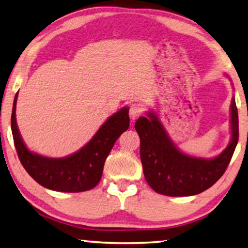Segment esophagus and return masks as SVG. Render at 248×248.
<instances>
[{"label": "esophagus", "mask_w": 248, "mask_h": 248, "mask_svg": "<svg viewBox=\"0 0 248 248\" xmlns=\"http://www.w3.org/2000/svg\"><path fill=\"white\" fill-rule=\"evenodd\" d=\"M143 109L139 104H132L130 106V110H129V116H130L131 120H136L141 113H142Z\"/></svg>", "instance_id": "34e87169"}]
</instances>
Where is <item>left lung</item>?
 I'll use <instances>...</instances> for the list:
<instances>
[{"instance_id": "8db88e82", "label": "left lung", "mask_w": 248, "mask_h": 248, "mask_svg": "<svg viewBox=\"0 0 248 248\" xmlns=\"http://www.w3.org/2000/svg\"><path fill=\"white\" fill-rule=\"evenodd\" d=\"M140 117L135 128L140 137V158L144 178L156 193L188 196L207 190L225 172L238 141V112L231 105L232 138L221 155L213 159L194 158L181 152L155 112Z\"/></svg>"}]
</instances>
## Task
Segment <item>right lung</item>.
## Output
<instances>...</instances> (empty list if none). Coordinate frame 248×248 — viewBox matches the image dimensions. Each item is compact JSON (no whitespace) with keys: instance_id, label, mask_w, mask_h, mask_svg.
<instances>
[{"instance_id":"add662e5","label":"right lung","mask_w":248,"mask_h":248,"mask_svg":"<svg viewBox=\"0 0 248 248\" xmlns=\"http://www.w3.org/2000/svg\"><path fill=\"white\" fill-rule=\"evenodd\" d=\"M15 95L11 127L15 149L27 173L42 186L58 192H84L95 187L101 179L105 161L120 135L129 128V109H120L98 129L95 136L80 150L65 158H48L31 151L19 135Z\"/></svg>"}]
</instances>
